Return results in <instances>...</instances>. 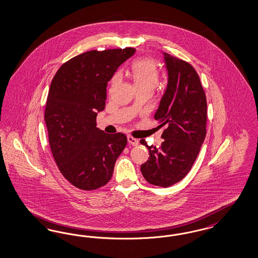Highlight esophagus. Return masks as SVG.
<instances>
[{
  "mask_svg": "<svg viewBox=\"0 0 258 258\" xmlns=\"http://www.w3.org/2000/svg\"><path fill=\"white\" fill-rule=\"evenodd\" d=\"M127 141H128V144L132 145V146H138L139 144V141L136 138L133 137L132 135L127 136Z\"/></svg>",
  "mask_w": 258,
  "mask_h": 258,
  "instance_id": "1",
  "label": "esophagus"
}]
</instances>
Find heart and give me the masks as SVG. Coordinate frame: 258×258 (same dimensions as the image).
<instances>
[{"instance_id":"heart-1","label":"heart","mask_w":258,"mask_h":258,"mask_svg":"<svg viewBox=\"0 0 258 258\" xmlns=\"http://www.w3.org/2000/svg\"><path fill=\"white\" fill-rule=\"evenodd\" d=\"M132 74L138 90L154 91L159 82V70L152 58L144 57L134 61L132 66ZM119 81V75H114L110 82V90L113 89Z\"/></svg>"}]
</instances>
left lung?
I'll return each instance as SVG.
<instances>
[{"mask_svg":"<svg viewBox=\"0 0 258 258\" xmlns=\"http://www.w3.org/2000/svg\"><path fill=\"white\" fill-rule=\"evenodd\" d=\"M169 74L168 85L155 114L165 126L161 146H149L150 153L141 173L150 183L169 187L184 178L196 160L206 135V92L194 67L164 52Z\"/></svg>","mask_w":258,"mask_h":258,"instance_id":"left-lung-1","label":"left lung"}]
</instances>
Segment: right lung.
I'll use <instances>...</instances> for the list:
<instances>
[{"label": "right lung", "instance_id": "obj_1", "mask_svg": "<svg viewBox=\"0 0 258 258\" xmlns=\"http://www.w3.org/2000/svg\"><path fill=\"white\" fill-rule=\"evenodd\" d=\"M135 51L83 52L63 63L52 79L44 114L49 144L62 175L81 190L105 185L127 143L122 133L96 127V117L105 106L107 82Z\"/></svg>", "mask_w": 258, "mask_h": 258}]
</instances>
